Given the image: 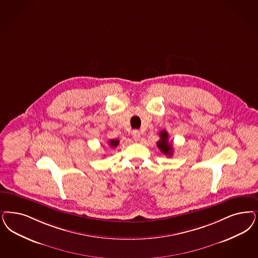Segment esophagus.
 <instances>
[{
	"label": "esophagus",
	"instance_id": "34e87169",
	"mask_svg": "<svg viewBox=\"0 0 258 258\" xmlns=\"http://www.w3.org/2000/svg\"><path fill=\"white\" fill-rule=\"evenodd\" d=\"M140 136H141V134H140L139 131L135 130V131L133 132V137H134V139L135 141H138V140L140 139Z\"/></svg>",
	"mask_w": 258,
	"mask_h": 258
}]
</instances>
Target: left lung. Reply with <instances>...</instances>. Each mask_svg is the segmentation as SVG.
Returning a JSON list of instances; mask_svg holds the SVG:
<instances>
[{
	"instance_id": "8db88e82",
	"label": "left lung",
	"mask_w": 258,
	"mask_h": 258,
	"mask_svg": "<svg viewBox=\"0 0 258 258\" xmlns=\"http://www.w3.org/2000/svg\"><path fill=\"white\" fill-rule=\"evenodd\" d=\"M159 136H160V140L157 142L158 149L160 150L162 153L170 157L172 155L173 151H172V145L169 142V134L165 130H163L159 134Z\"/></svg>"
}]
</instances>
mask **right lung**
I'll return each mask as SVG.
<instances>
[{
	"instance_id": "1",
	"label": "right lung",
	"mask_w": 258,
	"mask_h": 258,
	"mask_svg": "<svg viewBox=\"0 0 258 258\" xmlns=\"http://www.w3.org/2000/svg\"><path fill=\"white\" fill-rule=\"evenodd\" d=\"M108 145H109L111 148H116V147L119 145V140H118V139H112V140H109Z\"/></svg>"
}]
</instances>
